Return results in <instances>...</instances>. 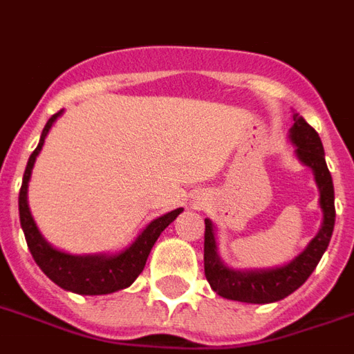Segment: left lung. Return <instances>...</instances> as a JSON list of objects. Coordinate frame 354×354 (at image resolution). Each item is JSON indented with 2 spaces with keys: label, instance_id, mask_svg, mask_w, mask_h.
Masks as SVG:
<instances>
[{
  "label": "left lung",
  "instance_id": "1",
  "mask_svg": "<svg viewBox=\"0 0 354 354\" xmlns=\"http://www.w3.org/2000/svg\"><path fill=\"white\" fill-rule=\"evenodd\" d=\"M293 121L289 138L295 143V153L299 156V160L313 171L319 196H321L319 205L323 209V224L317 235L293 261L274 268L235 270L224 265V261L218 256L214 225L209 218H205L203 261H205L207 281L211 283L212 291H216L220 297L227 300H239V302H248V304H268V302L286 299L310 278L330 243L336 209H334V185H332L330 171L326 167L323 143L317 132L299 113H295Z\"/></svg>",
  "mask_w": 354,
  "mask_h": 354
}]
</instances>
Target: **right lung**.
<instances>
[{"instance_id":"obj_1","label":"right lung","mask_w":354,"mask_h":354,"mask_svg":"<svg viewBox=\"0 0 354 354\" xmlns=\"http://www.w3.org/2000/svg\"><path fill=\"white\" fill-rule=\"evenodd\" d=\"M63 111H57L48 119L46 127L42 129L41 142L29 156L28 166H26V171H24L20 196H18L20 225H22L24 235H26V241H28V248L35 263L41 267L42 272L54 283H57L59 288L78 295L115 293L119 289L132 286V281L136 280L143 267H145V261H147L149 254H151V248L155 246L156 239L160 237L162 231L179 216L183 209H175L171 212H166L164 216L155 218L138 235L136 241L130 244L129 248H124L123 252L113 254V256H106V254L71 256V254L55 250L52 244H48L46 239L42 237L41 231L37 227L35 220L31 216V211H29L28 185L29 179H31V171H33V164H35L37 156H39L42 145H44V138H46L48 130L52 129V124L55 123V119Z\"/></svg>"}]
</instances>
